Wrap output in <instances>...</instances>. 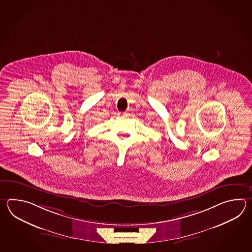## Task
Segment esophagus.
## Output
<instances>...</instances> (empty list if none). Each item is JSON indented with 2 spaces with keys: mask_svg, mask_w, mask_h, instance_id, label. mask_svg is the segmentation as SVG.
Wrapping results in <instances>:
<instances>
[{
  "mask_svg": "<svg viewBox=\"0 0 252 252\" xmlns=\"http://www.w3.org/2000/svg\"><path fill=\"white\" fill-rule=\"evenodd\" d=\"M130 113H131L130 111H127V112H120L118 114L120 116H123V115H125V114H130Z\"/></svg>",
  "mask_w": 252,
  "mask_h": 252,
  "instance_id": "1",
  "label": "esophagus"
}]
</instances>
